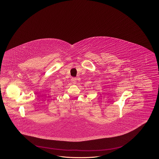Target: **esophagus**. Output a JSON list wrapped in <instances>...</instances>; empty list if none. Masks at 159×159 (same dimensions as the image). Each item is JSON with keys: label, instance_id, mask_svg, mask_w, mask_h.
I'll use <instances>...</instances> for the list:
<instances>
[{"label": "esophagus", "instance_id": "esophagus-1", "mask_svg": "<svg viewBox=\"0 0 159 159\" xmlns=\"http://www.w3.org/2000/svg\"><path fill=\"white\" fill-rule=\"evenodd\" d=\"M71 80H72V81L73 83L75 84V83H76V80H77V79H76V77H72Z\"/></svg>", "mask_w": 159, "mask_h": 159}]
</instances>
